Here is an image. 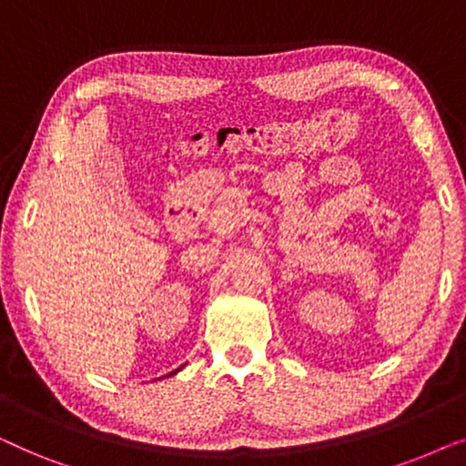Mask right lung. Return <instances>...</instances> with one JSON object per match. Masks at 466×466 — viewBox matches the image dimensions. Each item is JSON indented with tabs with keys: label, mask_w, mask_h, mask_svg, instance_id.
Masks as SVG:
<instances>
[{
	"label": "right lung",
	"mask_w": 466,
	"mask_h": 466,
	"mask_svg": "<svg viewBox=\"0 0 466 466\" xmlns=\"http://www.w3.org/2000/svg\"><path fill=\"white\" fill-rule=\"evenodd\" d=\"M177 371H180V369H176V371H171L169 375H174V373H177Z\"/></svg>",
	"instance_id": "obj_1"
}]
</instances>
